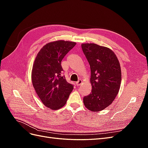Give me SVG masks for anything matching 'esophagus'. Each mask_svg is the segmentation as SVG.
<instances>
[{
	"mask_svg": "<svg viewBox=\"0 0 148 148\" xmlns=\"http://www.w3.org/2000/svg\"><path fill=\"white\" fill-rule=\"evenodd\" d=\"M82 84V79H79L78 81L76 83V84L77 85V86H79V85H81Z\"/></svg>",
	"mask_w": 148,
	"mask_h": 148,
	"instance_id": "obj_1",
	"label": "esophagus"
}]
</instances>
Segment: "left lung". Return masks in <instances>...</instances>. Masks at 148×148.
<instances>
[{
  "label": "left lung",
  "mask_w": 148,
  "mask_h": 148,
  "mask_svg": "<svg viewBox=\"0 0 148 148\" xmlns=\"http://www.w3.org/2000/svg\"><path fill=\"white\" fill-rule=\"evenodd\" d=\"M82 48L90 65L92 86L91 92L83 97V103L88 110L97 112L110 105L118 95L122 79L120 65L108 47L86 43Z\"/></svg>",
  "instance_id": "8db88e82"
}]
</instances>
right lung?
<instances>
[{"label":"right lung","instance_id":"add662e5","mask_svg":"<svg viewBox=\"0 0 148 148\" xmlns=\"http://www.w3.org/2000/svg\"><path fill=\"white\" fill-rule=\"evenodd\" d=\"M76 42L59 40L49 42L39 51L33 66V87L43 104L52 110L64 106L73 89L62 75L61 62Z\"/></svg>","mask_w":148,"mask_h":148}]
</instances>
